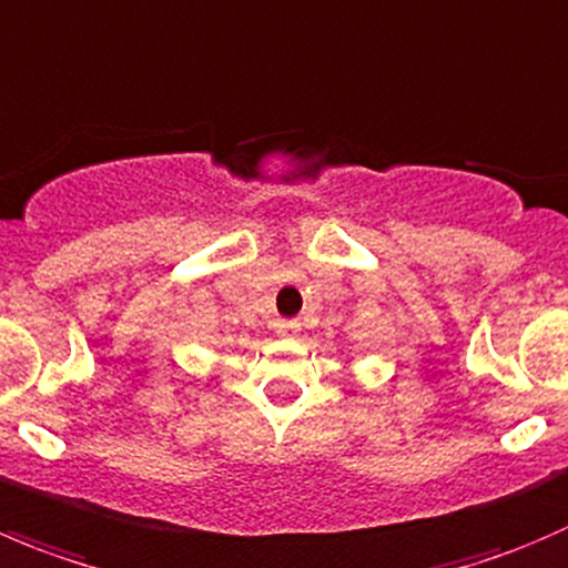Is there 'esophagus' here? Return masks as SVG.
Listing matches in <instances>:
<instances>
[{
    "instance_id": "34e87169",
    "label": "esophagus",
    "mask_w": 568,
    "mask_h": 568,
    "mask_svg": "<svg viewBox=\"0 0 568 568\" xmlns=\"http://www.w3.org/2000/svg\"><path fill=\"white\" fill-rule=\"evenodd\" d=\"M302 329V324L296 322V318H277L274 322V333L280 335V338H296Z\"/></svg>"
}]
</instances>
